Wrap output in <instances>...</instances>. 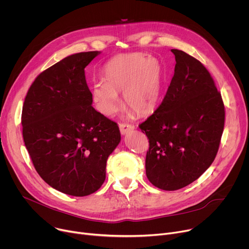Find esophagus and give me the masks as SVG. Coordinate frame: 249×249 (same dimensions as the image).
Listing matches in <instances>:
<instances>
[{
	"mask_svg": "<svg viewBox=\"0 0 249 249\" xmlns=\"http://www.w3.org/2000/svg\"><path fill=\"white\" fill-rule=\"evenodd\" d=\"M119 126H120V130H121V133L123 136L126 135L127 132L132 131L133 129H135V126L131 124H120Z\"/></svg>",
	"mask_w": 249,
	"mask_h": 249,
	"instance_id": "esophagus-1",
	"label": "esophagus"
}]
</instances>
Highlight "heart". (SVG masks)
Segmentation results:
<instances>
[{"mask_svg": "<svg viewBox=\"0 0 249 249\" xmlns=\"http://www.w3.org/2000/svg\"><path fill=\"white\" fill-rule=\"evenodd\" d=\"M103 76L105 82L94 83L91 88L92 103L103 116L112 117L121 108L122 91L125 106L139 116H146L157 108L162 68L156 58L142 53L118 55L106 65Z\"/></svg>", "mask_w": 249, "mask_h": 249, "instance_id": "b5f03b06", "label": "heart"}]
</instances>
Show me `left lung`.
Returning a JSON list of instances; mask_svg holds the SVG:
<instances>
[{
    "label": "left lung",
    "instance_id": "obj_1",
    "mask_svg": "<svg viewBox=\"0 0 249 249\" xmlns=\"http://www.w3.org/2000/svg\"><path fill=\"white\" fill-rule=\"evenodd\" d=\"M175 74L161 105L139 127L149 140L145 173L163 190L196 180L215 159L224 105L212 75L186 53L173 49Z\"/></svg>",
    "mask_w": 249,
    "mask_h": 249
}]
</instances>
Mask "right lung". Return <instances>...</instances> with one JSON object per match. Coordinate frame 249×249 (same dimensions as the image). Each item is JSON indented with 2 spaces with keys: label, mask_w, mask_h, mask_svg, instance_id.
Returning <instances> with one entry per match:
<instances>
[{
  "label": "right lung",
  "mask_w": 249,
  "mask_h": 249,
  "mask_svg": "<svg viewBox=\"0 0 249 249\" xmlns=\"http://www.w3.org/2000/svg\"><path fill=\"white\" fill-rule=\"evenodd\" d=\"M100 53H73L44 71L23 106V138L36 173L69 196L102 186L107 158L121 142L118 124L91 107L85 68Z\"/></svg>",
  "instance_id": "obj_1"
}]
</instances>
